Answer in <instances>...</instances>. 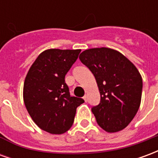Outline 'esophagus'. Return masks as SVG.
<instances>
[{"instance_id": "obj_1", "label": "esophagus", "mask_w": 158, "mask_h": 158, "mask_svg": "<svg viewBox=\"0 0 158 158\" xmlns=\"http://www.w3.org/2000/svg\"><path fill=\"white\" fill-rule=\"evenodd\" d=\"M83 98H84V100H85V102H87V101H88V97H87V96H86V95L85 96H84Z\"/></svg>"}]
</instances>
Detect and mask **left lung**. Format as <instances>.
<instances>
[{"label":"left lung","instance_id":"8db88e82","mask_svg":"<svg viewBox=\"0 0 158 158\" xmlns=\"http://www.w3.org/2000/svg\"><path fill=\"white\" fill-rule=\"evenodd\" d=\"M98 85L101 102L93 114L101 128L118 132L129 125L139 110L142 78L136 67L122 53L106 47L85 50L79 55Z\"/></svg>","mask_w":158,"mask_h":158}]
</instances>
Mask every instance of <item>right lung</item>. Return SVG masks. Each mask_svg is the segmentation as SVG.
<instances>
[{
  "mask_svg": "<svg viewBox=\"0 0 158 158\" xmlns=\"http://www.w3.org/2000/svg\"><path fill=\"white\" fill-rule=\"evenodd\" d=\"M81 50L48 49L30 67L23 84L26 109L37 126L53 135L72 127L77 107L85 102L71 96L65 75Z\"/></svg>",
  "mask_w": 158,
  "mask_h": 158,
  "instance_id": "right-lung-1",
  "label": "right lung"
}]
</instances>
